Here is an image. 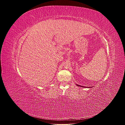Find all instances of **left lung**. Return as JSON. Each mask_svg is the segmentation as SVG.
Returning <instances> with one entry per match:
<instances>
[{
    "instance_id": "1",
    "label": "left lung",
    "mask_w": 125,
    "mask_h": 125,
    "mask_svg": "<svg viewBox=\"0 0 125 125\" xmlns=\"http://www.w3.org/2000/svg\"><path fill=\"white\" fill-rule=\"evenodd\" d=\"M77 86H80V87H87L86 86H82V85H79V84H77Z\"/></svg>"
}]
</instances>
